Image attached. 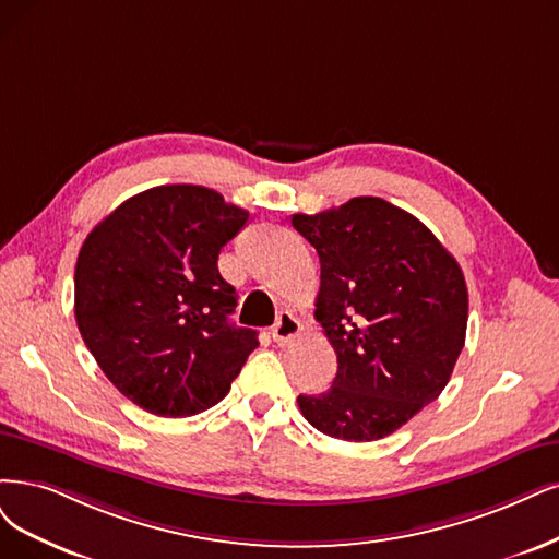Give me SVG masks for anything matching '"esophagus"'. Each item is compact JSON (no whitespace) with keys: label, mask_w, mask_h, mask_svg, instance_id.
I'll return each mask as SVG.
<instances>
[{"label":"esophagus","mask_w":559,"mask_h":559,"mask_svg":"<svg viewBox=\"0 0 559 559\" xmlns=\"http://www.w3.org/2000/svg\"><path fill=\"white\" fill-rule=\"evenodd\" d=\"M299 332H301L299 320L293 313H287V311L281 313L276 324L272 326V336H274V341L278 345H290L299 336Z\"/></svg>","instance_id":"esophagus-1"}]
</instances>
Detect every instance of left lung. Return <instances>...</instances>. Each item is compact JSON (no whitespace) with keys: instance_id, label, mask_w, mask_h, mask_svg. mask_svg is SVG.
I'll list each match as a JSON object with an SVG mask.
<instances>
[{"instance_id":"8db88e82","label":"left lung","mask_w":559,"mask_h":559,"mask_svg":"<svg viewBox=\"0 0 559 559\" xmlns=\"http://www.w3.org/2000/svg\"><path fill=\"white\" fill-rule=\"evenodd\" d=\"M320 258L316 320L338 370L320 396H299L329 438L373 442L436 401L465 345L467 285L428 227L382 198L295 214Z\"/></svg>"}]
</instances>
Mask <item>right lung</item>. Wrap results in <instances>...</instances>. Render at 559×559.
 Here are the masks:
<instances>
[{"label": "right lung", "mask_w": 559, "mask_h": 559, "mask_svg": "<svg viewBox=\"0 0 559 559\" xmlns=\"http://www.w3.org/2000/svg\"><path fill=\"white\" fill-rule=\"evenodd\" d=\"M248 221L193 183L142 191L103 218L75 264V322L106 378L158 417H191L225 399L253 329L235 326L237 293L218 253Z\"/></svg>", "instance_id": "obj_1"}]
</instances>
